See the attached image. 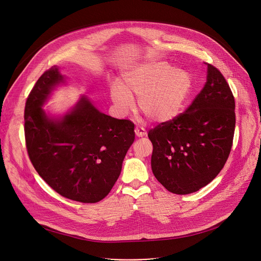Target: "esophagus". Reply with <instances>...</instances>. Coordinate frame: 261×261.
I'll return each instance as SVG.
<instances>
[{"mask_svg":"<svg viewBox=\"0 0 261 261\" xmlns=\"http://www.w3.org/2000/svg\"><path fill=\"white\" fill-rule=\"evenodd\" d=\"M135 134L137 137H143L146 135V131L142 127H135Z\"/></svg>","mask_w":261,"mask_h":261,"instance_id":"34e87169","label":"esophagus"}]
</instances>
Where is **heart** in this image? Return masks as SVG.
I'll list each match as a JSON object with an SVG mask.
<instances>
[{
    "label": "heart",
    "instance_id": "heart-1",
    "mask_svg": "<svg viewBox=\"0 0 261 261\" xmlns=\"http://www.w3.org/2000/svg\"><path fill=\"white\" fill-rule=\"evenodd\" d=\"M191 90L192 77L187 71L154 61L125 71L122 82L111 86L110 96L123 115L134 110L135 96L146 117L165 123L180 113Z\"/></svg>",
    "mask_w": 261,
    "mask_h": 261
}]
</instances>
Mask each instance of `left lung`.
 <instances>
[{"label": "left lung", "instance_id": "8db88e82", "mask_svg": "<svg viewBox=\"0 0 261 261\" xmlns=\"http://www.w3.org/2000/svg\"><path fill=\"white\" fill-rule=\"evenodd\" d=\"M206 65V83L191 105L147 133L153 143V173L174 194H190L211 182L231 151L234 97L222 73Z\"/></svg>", "mask_w": 261, "mask_h": 261}]
</instances>
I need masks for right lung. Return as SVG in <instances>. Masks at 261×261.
Wrapping results in <instances>:
<instances>
[{
	"mask_svg": "<svg viewBox=\"0 0 261 261\" xmlns=\"http://www.w3.org/2000/svg\"><path fill=\"white\" fill-rule=\"evenodd\" d=\"M64 83L59 67L39 77L24 107V137L30 160L60 195L84 203L102 200L120 176L134 141V124L111 118L82 97L70 113L49 119L42 105Z\"/></svg>",
	"mask_w": 261,
	"mask_h": 261,
	"instance_id": "right-lung-1",
	"label": "right lung"
}]
</instances>
